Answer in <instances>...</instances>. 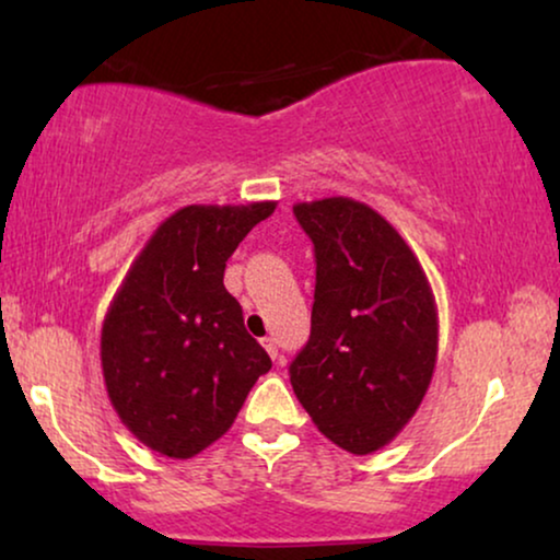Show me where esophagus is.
I'll list each match as a JSON object with an SVG mask.
<instances>
[{
    "instance_id": "1",
    "label": "esophagus",
    "mask_w": 560,
    "mask_h": 560,
    "mask_svg": "<svg viewBox=\"0 0 560 560\" xmlns=\"http://www.w3.org/2000/svg\"><path fill=\"white\" fill-rule=\"evenodd\" d=\"M262 347L267 349V354H270L272 359H280V354H278V341H275L272 336H267V339L262 341Z\"/></svg>"
}]
</instances>
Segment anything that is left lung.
<instances>
[{"mask_svg":"<svg viewBox=\"0 0 560 560\" xmlns=\"http://www.w3.org/2000/svg\"><path fill=\"white\" fill-rule=\"evenodd\" d=\"M316 247L311 339L290 385L328 441L366 456L397 439L431 387L439 308L416 252L347 196L293 206Z\"/></svg>","mask_w":560,"mask_h":560,"instance_id":"8db88e82","label":"left lung"}]
</instances>
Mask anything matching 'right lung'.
<instances>
[{
	"label": "right lung",
	"mask_w": 560,
	"mask_h": 560,
	"mask_svg": "<svg viewBox=\"0 0 560 560\" xmlns=\"http://www.w3.org/2000/svg\"><path fill=\"white\" fill-rule=\"evenodd\" d=\"M275 206H183L152 232L112 298L98 347L106 395L127 431L160 456L209 448L270 372L224 270Z\"/></svg>",
	"instance_id": "right-lung-1"
}]
</instances>
